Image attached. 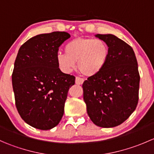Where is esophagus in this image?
<instances>
[{"instance_id": "34e87169", "label": "esophagus", "mask_w": 154, "mask_h": 154, "mask_svg": "<svg viewBox=\"0 0 154 154\" xmlns=\"http://www.w3.org/2000/svg\"><path fill=\"white\" fill-rule=\"evenodd\" d=\"M83 82H84V80H83V79L80 78V77H76V79H75L76 84L82 85L83 83Z\"/></svg>"}]
</instances>
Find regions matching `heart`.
I'll return each mask as SVG.
<instances>
[{"instance_id":"b5f03b06","label":"heart","mask_w":154,"mask_h":154,"mask_svg":"<svg viewBox=\"0 0 154 154\" xmlns=\"http://www.w3.org/2000/svg\"><path fill=\"white\" fill-rule=\"evenodd\" d=\"M66 54H57V63L64 72L77 67L82 74L91 77L98 74L106 65L109 55L108 45L102 39L77 38L65 46Z\"/></svg>"}]
</instances>
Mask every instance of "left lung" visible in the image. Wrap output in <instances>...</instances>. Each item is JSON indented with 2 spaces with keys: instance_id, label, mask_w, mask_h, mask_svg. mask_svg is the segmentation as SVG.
Here are the masks:
<instances>
[{
  "instance_id": "left-lung-1",
  "label": "left lung",
  "mask_w": 154,
  "mask_h": 154,
  "mask_svg": "<svg viewBox=\"0 0 154 154\" xmlns=\"http://www.w3.org/2000/svg\"><path fill=\"white\" fill-rule=\"evenodd\" d=\"M108 45L109 55L103 69L85 80L83 99L91 122L114 127L125 122L139 101L140 76L133 48L112 34H97Z\"/></svg>"
}]
</instances>
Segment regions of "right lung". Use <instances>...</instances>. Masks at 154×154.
Here are the masks:
<instances>
[{"label":"right lung","mask_w":154,"mask_h":154,"mask_svg":"<svg viewBox=\"0 0 154 154\" xmlns=\"http://www.w3.org/2000/svg\"><path fill=\"white\" fill-rule=\"evenodd\" d=\"M70 37L58 31L39 34L18 50L12 74L15 106L21 119L32 127L54 128L64 114L68 91L75 77L60 71L57 55Z\"/></svg>","instance_id":"add662e5"}]
</instances>
